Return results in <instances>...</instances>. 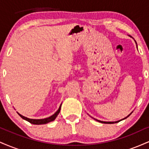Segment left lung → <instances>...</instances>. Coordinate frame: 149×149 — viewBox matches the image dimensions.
I'll return each instance as SVG.
<instances>
[{
    "instance_id": "obj_1",
    "label": "left lung",
    "mask_w": 149,
    "mask_h": 149,
    "mask_svg": "<svg viewBox=\"0 0 149 149\" xmlns=\"http://www.w3.org/2000/svg\"><path fill=\"white\" fill-rule=\"evenodd\" d=\"M130 115H129V116H130ZM128 116H127V117H128ZM125 118H127V117L125 118L124 119H125ZM98 121H99V122H100V123H109V124H113V123H114V122H103V121H100V120H98ZM118 122H119V121H117V122H115V123H118Z\"/></svg>"
}]
</instances>
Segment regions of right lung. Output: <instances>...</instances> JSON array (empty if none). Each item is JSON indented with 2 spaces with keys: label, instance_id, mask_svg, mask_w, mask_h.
<instances>
[{
  "label": "right lung",
  "instance_id": "obj_1",
  "mask_svg": "<svg viewBox=\"0 0 149 149\" xmlns=\"http://www.w3.org/2000/svg\"><path fill=\"white\" fill-rule=\"evenodd\" d=\"M61 106V104L60 105V107H59V109H58V110H57V111L55 113L53 114V115L51 116L50 117L47 118H44V119H38V120H36V119H30V118H26V117H24V116L20 115L19 113H18V114L20 116V117H21L22 118L28 121V122H29L30 123H31V124H34V125L46 124V123H49V122H52V121L54 120H55L56 118H57V115L59 113V112H60Z\"/></svg>",
  "mask_w": 149,
  "mask_h": 149
}]
</instances>
